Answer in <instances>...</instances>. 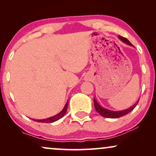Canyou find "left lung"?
Listing matches in <instances>:
<instances>
[{"label":"left lung","mask_w":156,"mask_h":156,"mask_svg":"<svg viewBox=\"0 0 156 156\" xmlns=\"http://www.w3.org/2000/svg\"><path fill=\"white\" fill-rule=\"evenodd\" d=\"M119 38L121 40V41L125 42V43H126L127 44H129V45L133 46V44H132L131 42H130L129 40L126 39V38L121 37V36H119ZM138 101H139V99H138V101L136 102L134 105L131 106V107L129 108H127V109L119 111V112H114V111L108 110V109H107V108L101 107V106H100L99 104H98V102L97 101V100L95 99V98L94 99V107H95L96 111H97V112L103 117H106V118H111V119L119 118V117L125 116V115L129 114V113L131 112V111L136 107V105H137L138 103Z\"/></svg>","instance_id":"obj_1"}]
</instances>
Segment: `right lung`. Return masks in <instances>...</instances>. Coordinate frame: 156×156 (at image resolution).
I'll use <instances>...</instances> for the list:
<instances>
[{"label":"right lung","instance_id":"obj_1","mask_svg":"<svg viewBox=\"0 0 156 156\" xmlns=\"http://www.w3.org/2000/svg\"><path fill=\"white\" fill-rule=\"evenodd\" d=\"M67 106H68V101H67V103H66L65 107H64V108H63L62 110V112H59L58 114L55 115V116H54L50 117V118L45 119H40V120L32 119V120H33V121H37V122H41V123H52V122H55V121L59 120V119L62 118V117L65 116V113H66V112H67Z\"/></svg>","mask_w":156,"mask_h":156}]
</instances>
